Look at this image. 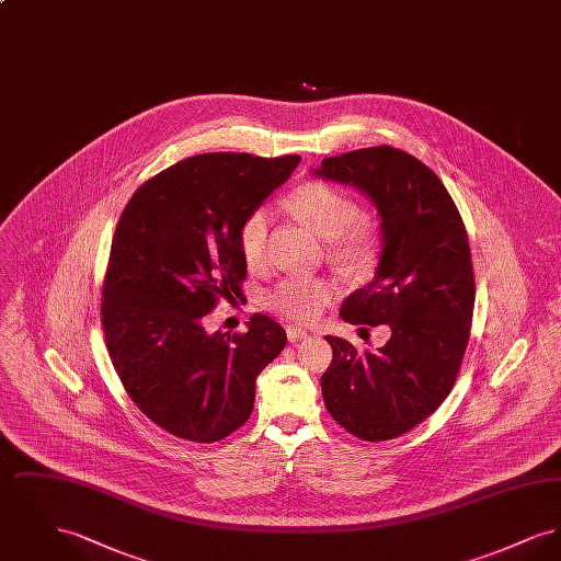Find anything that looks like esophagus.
I'll use <instances>...</instances> for the list:
<instances>
[{"label": "esophagus", "instance_id": "1", "mask_svg": "<svg viewBox=\"0 0 561 561\" xmlns=\"http://www.w3.org/2000/svg\"><path fill=\"white\" fill-rule=\"evenodd\" d=\"M286 334H288V341L290 343H296V341H300V339H307V330H302V328H294V325H288L286 328Z\"/></svg>", "mask_w": 561, "mask_h": 561}]
</instances>
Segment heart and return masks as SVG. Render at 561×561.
I'll return each instance as SVG.
<instances>
[{
    "mask_svg": "<svg viewBox=\"0 0 561 561\" xmlns=\"http://www.w3.org/2000/svg\"><path fill=\"white\" fill-rule=\"evenodd\" d=\"M288 206L320 238L332 243V256L347 267H366L373 259L370 229L362 222L359 204L328 183H305L288 197ZM271 240V210L261 206L241 222L240 248L248 267L265 265ZM332 298V286L316 277H286L268 290L267 305L296 321L316 320Z\"/></svg>",
    "mask_w": 561,
    "mask_h": 561,
    "instance_id": "heart-1",
    "label": "heart"
}]
</instances>
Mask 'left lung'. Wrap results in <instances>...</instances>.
<instances>
[{
	"label": "left lung",
	"instance_id": "left-lung-1",
	"mask_svg": "<svg viewBox=\"0 0 561 561\" xmlns=\"http://www.w3.org/2000/svg\"><path fill=\"white\" fill-rule=\"evenodd\" d=\"M311 174L373 202L378 265L343 302L341 318L391 330L376 351L325 336L332 364L321 376L323 401L351 435L393 439L439 408L460 368L476 302L467 231L437 174L400 149L351 151L321 161Z\"/></svg>",
	"mask_w": 561,
	"mask_h": 561
}]
</instances>
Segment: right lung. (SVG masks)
<instances>
[{
	"mask_svg": "<svg viewBox=\"0 0 561 561\" xmlns=\"http://www.w3.org/2000/svg\"><path fill=\"white\" fill-rule=\"evenodd\" d=\"M298 161L193 156L138 187L117 222L103 288L108 355L134 403L176 437L213 444L240 428L259 374L286 347L267 316L233 336L204 320L218 298L241 296V222Z\"/></svg>",
	"mask_w": 561,
	"mask_h": 561,
	"instance_id": "add662e5",
	"label": "right lung"
}]
</instances>
